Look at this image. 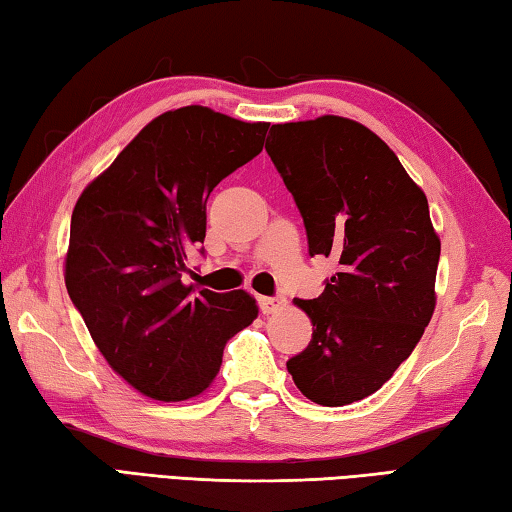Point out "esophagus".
<instances>
[{
    "label": "esophagus",
    "instance_id": "obj_1",
    "mask_svg": "<svg viewBox=\"0 0 512 512\" xmlns=\"http://www.w3.org/2000/svg\"><path fill=\"white\" fill-rule=\"evenodd\" d=\"M258 307L263 314H276L278 310H283L285 301L283 298H269V296H260L258 298Z\"/></svg>",
    "mask_w": 512,
    "mask_h": 512
}]
</instances>
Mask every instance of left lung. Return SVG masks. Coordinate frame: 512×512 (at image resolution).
Wrapping results in <instances>:
<instances>
[{
  "label": "left lung",
  "instance_id": "8db88e82",
  "mask_svg": "<svg viewBox=\"0 0 512 512\" xmlns=\"http://www.w3.org/2000/svg\"><path fill=\"white\" fill-rule=\"evenodd\" d=\"M265 149L310 256L339 260L321 296L294 298L314 330L287 370L318 406H347L390 379L435 312L441 240L428 198L388 144L341 115L272 124Z\"/></svg>",
  "mask_w": 512,
  "mask_h": 512
}]
</instances>
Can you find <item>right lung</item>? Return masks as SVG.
<instances>
[{
    "label": "right lung",
    "instance_id": "right-lung-1",
    "mask_svg": "<svg viewBox=\"0 0 512 512\" xmlns=\"http://www.w3.org/2000/svg\"><path fill=\"white\" fill-rule=\"evenodd\" d=\"M267 129L198 104L167 111L75 202L66 289L106 363L144 397H198L258 316L243 289L196 292L182 274L205 240L209 194L263 151Z\"/></svg>",
    "mask_w": 512,
    "mask_h": 512
}]
</instances>
